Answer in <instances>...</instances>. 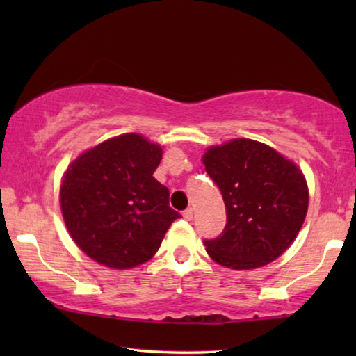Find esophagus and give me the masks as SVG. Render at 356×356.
<instances>
[{"mask_svg": "<svg viewBox=\"0 0 356 356\" xmlns=\"http://www.w3.org/2000/svg\"><path fill=\"white\" fill-rule=\"evenodd\" d=\"M184 218L185 220H191L193 218V209L190 207V209H186V210H184Z\"/></svg>", "mask_w": 356, "mask_h": 356, "instance_id": "1", "label": "esophagus"}]
</instances>
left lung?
Returning a JSON list of instances; mask_svg holds the SVG:
<instances>
[{"label":"left lung","mask_w":356,"mask_h":356,"mask_svg":"<svg viewBox=\"0 0 356 356\" xmlns=\"http://www.w3.org/2000/svg\"><path fill=\"white\" fill-rule=\"evenodd\" d=\"M218 186L227 221L204 240L209 256L232 270L273 262L292 245L308 212V184L298 166L267 144L237 138L202 156Z\"/></svg>","instance_id":"left-lung-1"}]
</instances>
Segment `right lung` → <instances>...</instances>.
Instances as JSON below:
<instances>
[{
	"label": "right lung",
	"instance_id": "add662e5",
	"mask_svg": "<svg viewBox=\"0 0 356 356\" xmlns=\"http://www.w3.org/2000/svg\"><path fill=\"white\" fill-rule=\"evenodd\" d=\"M161 147L136 134L100 143L72 161L61 184L65 227L83 252L125 270L159 251L171 222L170 190L155 180Z\"/></svg>",
	"mask_w": 356,
	"mask_h": 356
}]
</instances>
